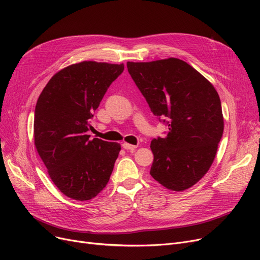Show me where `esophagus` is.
Here are the masks:
<instances>
[{
    "mask_svg": "<svg viewBox=\"0 0 260 260\" xmlns=\"http://www.w3.org/2000/svg\"><path fill=\"white\" fill-rule=\"evenodd\" d=\"M122 147L124 148V149H127V151H135L136 148H137V145H132V144H129V143H123L122 144Z\"/></svg>",
    "mask_w": 260,
    "mask_h": 260,
    "instance_id": "obj_1",
    "label": "esophagus"
}]
</instances>
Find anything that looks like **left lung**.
Listing matches in <instances>:
<instances>
[{
    "label": "left lung",
    "instance_id": "1",
    "mask_svg": "<svg viewBox=\"0 0 260 260\" xmlns=\"http://www.w3.org/2000/svg\"><path fill=\"white\" fill-rule=\"evenodd\" d=\"M127 70L153 114L169 125L165 138L151 142L154 161L149 174L177 192L193 186L210 170L222 137L218 92L195 68L177 58L127 62Z\"/></svg>",
    "mask_w": 260,
    "mask_h": 260
}]
</instances>
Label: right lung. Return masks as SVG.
<instances>
[{"label": "right lung", "instance_id": "add662e5", "mask_svg": "<svg viewBox=\"0 0 260 260\" xmlns=\"http://www.w3.org/2000/svg\"><path fill=\"white\" fill-rule=\"evenodd\" d=\"M124 65L83 61L54 75L35 109L37 151L52 182L72 199L94 198L106 186L121 145L87 135L90 119Z\"/></svg>", "mask_w": 260, "mask_h": 260}]
</instances>
